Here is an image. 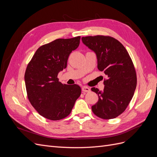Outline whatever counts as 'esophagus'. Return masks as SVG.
<instances>
[{"mask_svg": "<svg viewBox=\"0 0 157 157\" xmlns=\"http://www.w3.org/2000/svg\"><path fill=\"white\" fill-rule=\"evenodd\" d=\"M90 88L87 86H83L82 88V91L84 92H90Z\"/></svg>", "mask_w": 157, "mask_h": 157, "instance_id": "34e87169", "label": "esophagus"}]
</instances>
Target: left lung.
<instances>
[{
    "instance_id": "1",
    "label": "left lung",
    "mask_w": 157,
    "mask_h": 157,
    "mask_svg": "<svg viewBox=\"0 0 157 157\" xmlns=\"http://www.w3.org/2000/svg\"><path fill=\"white\" fill-rule=\"evenodd\" d=\"M83 43L93 50L98 59V68L105 74L103 91L92 88L98 95V101L92 110L103 119H112L125 111L134 96L137 76L130 56L121 42L109 36L82 38Z\"/></svg>"
}]
</instances>
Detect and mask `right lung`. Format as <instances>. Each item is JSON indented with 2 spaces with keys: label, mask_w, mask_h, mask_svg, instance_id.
Instances as JSON below:
<instances>
[{
  "label": "right lung",
  "mask_w": 157,
  "mask_h": 157,
  "mask_svg": "<svg viewBox=\"0 0 157 157\" xmlns=\"http://www.w3.org/2000/svg\"><path fill=\"white\" fill-rule=\"evenodd\" d=\"M80 40V36L58 39L42 45L27 65L25 73L27 98L35 110L47 119L59 121L67 117L81 94L78 85L63 84L58 78Z\"/></svg>",
  "instance_id": "obj_1"
}]
</instances>
